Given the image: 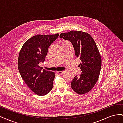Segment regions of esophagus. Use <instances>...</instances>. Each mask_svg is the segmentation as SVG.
Returning a JSON list of instances; mask_svg holds the SVG:
<instances>
[{
	"label": "esophagus",
	"instance_id": "esophagus-1",
	"mask_svg": "<svg viewBox=\"0 0 123 123\" xmlns=\"http://www.w3.org/2000/svg\"><path fill=\"white\" fill-rule=\"evenodd\" d=\"M57 73L59 75H62L63 73H64V71H57Z\"/></svg>",
	"mask_w": 123,
	"mask_h": 123
}]
</instances>
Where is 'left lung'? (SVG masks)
Returning a JSON list of instances; mask_svg holds the SVG:
<instances>
[{
  "mask_svg": "<svg viewBox=\"0 0 123 123\" xmlns=\"http://www.w3.org/2000/svg\"><path fill=\"white\" fill-rule=\"evenodd\" d=\"M59 37L71 43L75 56L81 61L79 66L81 74L74 77L71 86L78 94L86 93L97 82L101 69V56L97 46L90 34L81 31L61 33Z\"/></svg>",
  "mask_w": 123,
  "mask_h": 123,
  "instance_id": "1",
  "label": "left lung"
}]
</instances>
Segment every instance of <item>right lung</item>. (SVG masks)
Returning a JSON list of instances; mask_svg holds the SVG:
<instances>
[{
    "mask_svg": "<svg viewBox=\"0 0 123 123\" xmlns=\"http://www.w3.org/2000/svg\"><path fill=\"white\" fill-rule=\"evenodd\" d=\"M58 35H36L26 41L20 51L18 68L20 75L37 95H46L52 89L54 72L42 70L39 64L44 62L48 48Z\"/></svg>",
    "mask_w": 123,
    "mask_h": 123,
    "instance_id": "obj_1",
    "label": "right lung"
}]
</instances>
